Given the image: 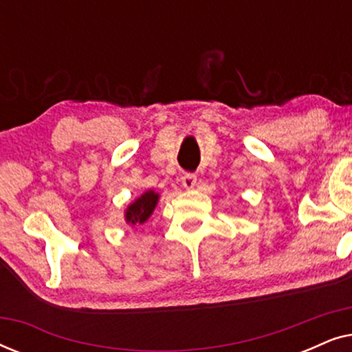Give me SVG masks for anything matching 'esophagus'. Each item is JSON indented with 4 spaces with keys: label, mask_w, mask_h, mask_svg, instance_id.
I'll return each mask as SVG.
<instances>
[{
    "label": "esophagus",
    "mask_w": 352,
    "mask_h": 352,
    "mask_svg": "<svg viewBox=\"0 0 352 352\" xmlns=\"http://www.w3.org/2000/svg\"><path fill=\"white\" fill-rule=\"evenodd\" d=\"M181 182L182 186H184V189L192 190L197 184V176L192 175V173H186V175L181 177Z\"/></svg>",
    "instance_id": "obj_1"
}]
</instances>
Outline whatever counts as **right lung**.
Segmentation results:
<instances>
[{
    "instance_id": "right-lung-1",
    "label": "right lung",
    "mask_w": 352,
    "mask_h": 352,
    "mask_svg": "<svg viewBox=\"0 0 352 352\" xmlns=\"http://www.w3.org/2000/svg\"><path fill=\"white\" fill-rule=\"evenodd\" d=\"M158 200H160V194L155 190L148 189L134 199L131 204L124 210V221L129 228H134L136 224H144L146 221L153 214L157 208Z\"/></svg>"
}]
</instances>
